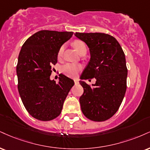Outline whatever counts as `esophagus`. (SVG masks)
<instances>
[{"instance_id":"34e87169","label":"esophagus","mask_w":150,"mask_h":150,"mask_svg":"<svg viewBox=\"0 0 150 150\" xmlns=\"http://www.w3.org/2000/svg\"><path fill=\"white\" fill-rule=\"evenodd\" d=\"M74 82H75V84H78L79 80H78V79H75V80H74Z\"/></svg>"}]
</instances>
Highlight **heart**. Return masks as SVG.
I'll return each instance as SVG.
<instances>
[{"instance_id": "obj_1", "label": "heart", "mask_w": 150, "mask_h": 150, "mask_svg": "<svg viewBox=\"0 0 150 150\" xmlns=\"http://www.w3.org/2000/svg\"><path fill=\"white\" fill-rule=\"evenodd\" d=\"M73 45L79 54H80L83 51H85V50L86 51L85 45L82 42H81V41H75L73 43ZM64 47L65 46L62 45L59 50V52H58V57H61L62 56L63 52H64ZM80 69L81 66H80V65L70 64V63H68V64H66L62 66L63 73L70 77L76 76Z\"/></svg>"}]
</instances>
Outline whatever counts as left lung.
Wrapping results in <instances>:
<instances>
[{
    "label": "left lung",
    "instance_id": "1",
    "mask_svg": "<svg viewBox=\"0 0 150 150\" xmlns=\"http://www.w3.org/2000/svg\"><path fill=\"white\" fill-rule=\"evenodd\" d=\"M89 50L90 60L82 80L94 78L92 86L81 80L84 93L81 110L86 118L103 122L118 110L127 90V68L122 47L112 36L102 33H75Z\"/></svg>",
    "mask_w": 150,
    "mask_h": 150
}]
</instances>
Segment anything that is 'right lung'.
<instances>
[{"instance_id": "obj_1", "label": "right lung", "mask_w": 150, "mask_h": 150, "mask_svg": "<svg viewBox=\"0 0 150 150\" xmlns=\"http://www.w3.org/2000/svg\"><path fill=\"white\" fill-rule=\"evenodd\" d=\"M73 35V32L40 30L21 47L17 66L18 91L26 110L37 120L50 121L59 116L75 84L64 75L57 83L50 79L59 50Z\"/></svg>"}]
</instances>
